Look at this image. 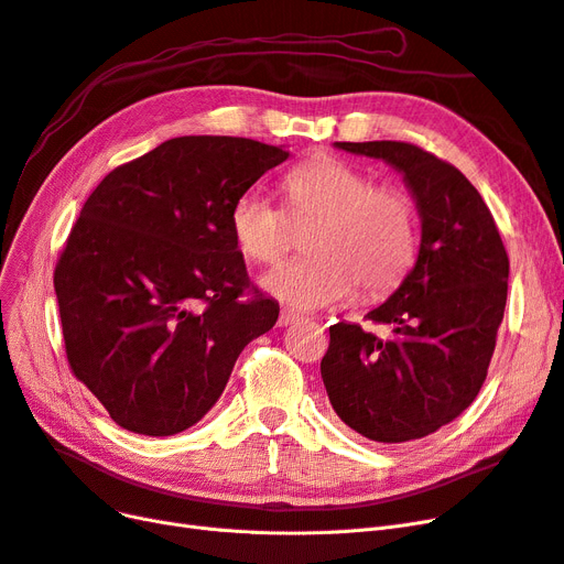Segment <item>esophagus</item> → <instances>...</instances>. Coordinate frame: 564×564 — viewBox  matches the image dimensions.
Here are the masks:
<instances>
[{"label": "esophagus", "instance_id": "34e87169", "mask_svg": "<svg viewBox=\"0 0 564 564\" xmlns=\"http://www.w3.org/2000/svg\"><path fill=\"white\" fill-rule=\"evenodd\" d=\"M294 322H299V315L296 313H289V310H282L278 324L280 326H289V324H294Z\"/></svg>", "mask_w": 564, "mask_h": 564}]
</instances>
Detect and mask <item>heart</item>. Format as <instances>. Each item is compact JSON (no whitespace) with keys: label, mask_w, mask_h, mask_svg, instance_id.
Returning <instances> with one entry per match:
<instances>
[{"label":"heart","mask_w":564,"mask_h":564,"mask_svg":"<svg viewBox=\"0 0 564 564\" xmlns=\"http://www.w3.org/2000/svg\"><path fill=\"white\" fill-rule=\"evenodd\" d=\"M294 217L317 219L307 236L313 257L291 261L261 280L278 301L322 310L394 289L413 265L417 247L415 205L405 191L376 186L364 170L336 156H319L286 177ZM230 232L245 257L278 263L289 247L284 212L259 186L245 188L230 207Z\"/></svg>","instance_id":"obj_1"}]
</instances>
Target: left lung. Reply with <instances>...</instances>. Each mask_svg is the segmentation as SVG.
<instances>
[{
  "instance_id": "left-lung-1",
  "label": "left lung",
  "mask_w": 564,
  "mask_h": 564,
  "mask_svg": "<svg viewBox=\"0 0 564 564\" xmlns=\"http://www.w3.org/2000/svg\"><path fill=\"white\" fill-rule=\"evenodd\" d=\"M380 159L411 191L420 249L411 273L366 317L378 338L338 322L328 334L322 380L338 417L378 443L430 436L478 397L495 352L509 291V257L480 193L434 153L405 142H336Z\"/></svg>"
}]
</instances>
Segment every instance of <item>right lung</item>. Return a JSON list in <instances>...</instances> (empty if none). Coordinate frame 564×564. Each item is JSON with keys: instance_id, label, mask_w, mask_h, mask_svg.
<instances>
[{"instance_id": "add662e5", "label": "right lung", "mask_w": 564, "mask_h": 564, "mask_svg": "<svg viewBox=\"0 0 564 564\" xmlns=\"http://www.w3.org/2000/svg\"><path fill=\"white\" fill-rule=\"evenodd\" d=\"M282 147L186 134L111 170L55 265L74 376L128 432L172 436L217 403L247 343L280 305L249 286L230 232L245 188Z\"/></svg>"}]
</instances>
